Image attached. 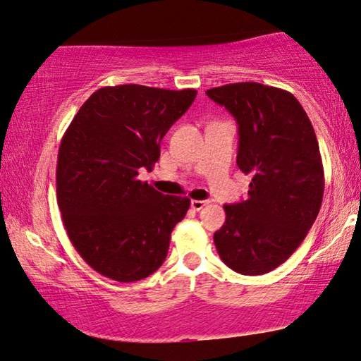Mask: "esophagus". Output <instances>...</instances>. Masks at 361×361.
Returning a JSON list of instances; mask_svg holds the SVG:
<instances>
[{
    "label": "esophagus",
    "mask_w": 361,
    "mask_h": 361,
    "mask_svg": "<svg viewBox=\"0 0 361 361\" xmlns=\"http://www.w3.org/2000/svg\"><path fill=\"white\" fill-rule=\"evenodd\" d=\"M205 205H209V201H196V199H192L191 201V209L192 210H201V209H204Z\"/></svg>",
    "instance_id": "1"
}]
</instances>
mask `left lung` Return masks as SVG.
Listing matches in <instances>:
<instances>
[{
	"label": "left lung",
	"instance_id": "1",
	"mask_svg": "<svg viewBox=\"0 0 361 361\" xmlns=\"http://www.w3.org/2000/svg\"><path fill=\"white\" fill-rule=\"evenodd\" d=\"M239 125L238 167L252 176L247 199L223 205L226 220L214 234L231 270L257 276L295 252L317 220L324 171L317 135L289 91L255 82L205 91Z\"/></svg>",
	"mask_w": 361,
	"mask_h": 361
}]
</instances>
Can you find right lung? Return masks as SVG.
Wrapping results in <instances>:
<instances>
[{
  "instance_id": "add662e5",
  "label": "right lung",
  "mask_w": 361,
  "mask_h": 361,
  "mask_svg": "<svg viewBox=\"0 0 361 361\" xmlns=\"http://www.w3.org/2000/svg\"><path fill=\"white\" fill-rule=\"evenodd\" d=\"M197 91L118 85L94 91L61 140L56 196L80 257L118 283L145 279L162 265L170 234L191 201L165 196L140 169L152 170L160 141Z\"/></svg>"
}]
</instances>
